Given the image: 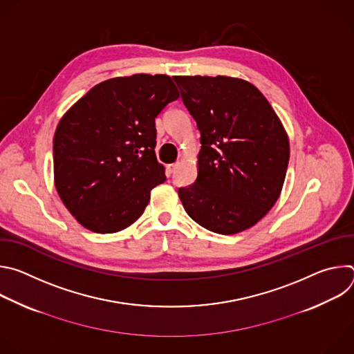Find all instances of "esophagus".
I'll list each match as a JSON object with an SVG mask.
<instances>
[{
	"label": "esophagus",
	"instance_id": "obj_1",
	"mask_svg": "<svg viewBox=\"0 0 354 354\" xmlns=\"http://www.w3.org/2000/svg\"><path fill=\"white\" fill-rule=\"evenodd\" d=\"M179 165H180V162L178 161V162H175V164H171V165H168V171L171 172V174H174L178 168H179Z\"/></svg>",
	"mask_w": 354,
	"mask_h": 354
}]
</instances>
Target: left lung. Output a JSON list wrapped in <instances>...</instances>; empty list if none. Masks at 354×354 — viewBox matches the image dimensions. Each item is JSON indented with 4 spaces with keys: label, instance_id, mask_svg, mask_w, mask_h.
I'll use <instances>...</instances> for the list:
<instances>
[{
    "label": "left lung",
    "instance_id": "1",
    "mask_svg": "<svg viewBox=\"0 0 354 354\" xmlns=\"http://www.w3.org/2000/svg\"><path fill=\"white\" fill-rule=\"evenodd\" d=\"M174 80L201 144L194 183L178 190L186 213L223 235L250 228L273 207L284 183L290 144L279 116L245 80Z\"/></svg>",
    "mask_w": 354,
    "mask_h": 354
}]
</instances>
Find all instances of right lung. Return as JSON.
Listing matches in <instances>:
<instances>
[{
	"instance_id": "obj_1",
	"label": "right lung",
	"mask_w": 354,
	"mask_h": 354,
	"mask_svg": "<svg viewBox=\"0 0 354 354\" xmlns=\"http://www.w3.org/2000/svg\"><path fill=\"white\" fill-rule=\"evenodd\" d=\"M179 92L164 74L118 77L91 88L66 112L53 138L55 185L75 220L112 234L144 213L165 182L156 118Z\"/></svg>"
}]
</instances>
